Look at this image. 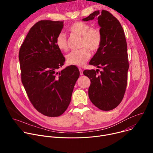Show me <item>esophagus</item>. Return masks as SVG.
I'll return each mask as SVG.
<instances>
[{"mask_svg":"<svg viewBox=\"0 0 153 153\" xmlns=\"http://www.w3.org/2000/svg\"><path fill=\"white\" fill-rule=\"evenodd\" d=\"M79 71H80V74L81 75V76H82V75H83V70L80 68H79Z\"/></svg>","mask_w":153,"mask_h":153,"instance_id":"34e87169","label":"esophagus"}]
</instances>
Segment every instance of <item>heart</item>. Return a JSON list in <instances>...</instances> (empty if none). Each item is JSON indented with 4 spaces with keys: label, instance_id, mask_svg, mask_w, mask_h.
Listing matches in <instances>:
<instances>
[{
    "label": "heart",
    "instance_id": "1",
    "mask_svg": "<svg viewBox=\"0 0 153 153\" xmlns=\"http://www.w3.org/2000/svg\"><path fill=\"white\" fill-rule=\"evenodd\" d=\"M73 34L82 37L81 47H84L79 50H73L67 56L68 64L82 67L88 61L91 51H96L100 48L102 42V34L97 28H91L89 24L84 22H76L69 28ZM57 48L63 51L68 50L67 38L63 32L60 33L56 39Z\"/></svg>",
    "mask_w": 153,
    "mask_h": 153
}]
</instances>
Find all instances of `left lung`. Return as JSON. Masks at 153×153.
Segmentation results:
<instances>
[{"instance_id":"8db88e82","label":"left lung","mask_w":153,"mask_h":153,"mask_svg":"<svg viewBox=\"0 0 153 153\" xmlns=\"http://www.w3.org/2000/svg\"><path fill=\"white\" fill-rule=\"evenodd\" d=\"M97 18L100 27L102 42L89 64L99 70H87L83 74L91 81L89 98L100 110L110 111L122 100L127 85L129 63L124 31L119 21L106 10H99L82 19Z\"/></svg>"}]
</instances>
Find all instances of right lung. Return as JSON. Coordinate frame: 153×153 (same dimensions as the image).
I'll list each match as a JSON object with an SVG mask.
<instances>
[{
  "mask_svg": "<svg viewBox=\"0 0 153 153\" xmlns=\"http://www.w3.org/2000/svg\"><path fill=\"white\" fill-rule=\"evenodd\" d=\"M63 22L40 20L27 34L19 53L21 79L36 110L49 117L62 115L69 106L80 73L76 66L60 71L65 59L56 45Z\"/></svg>",
  "mask_w": 153,
  "mask_h": 153,
  "instance_id": "1",
  "label": "right lung"
}]
</instances>
